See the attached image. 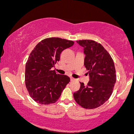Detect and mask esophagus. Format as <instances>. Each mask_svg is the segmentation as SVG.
I'll list each match as a JSON object with an SVG mask.
<instances>
[{"instance_id":"esophagus-1","label":"esophagus","mask_w":134,"mask_h":134,"mask_svg":"<svg viewBox=\"0 0 134 134\" xmlns=\"http://www.w3.org/2000/svg\"><path fill=\"white\" fill-rule=\"evenodd\" d=\"M75 79L73 78V77H70V80H71V81H74V80H75Z\"/></svg>"}]
</instances>
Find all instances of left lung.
I'll use <instances>...</instances> for the list:
<instances>
[{
  "instance_id": "1",
  "label": "left lung",
  "mask_w": 134,
  "mask_h": 134,
  "mask_svg": "<svg viewBox=\"0 0 134 134\" xmlns=\"http://www.w3.org/2000/svg\"><path fill=\"white\" fill-rule=\"evenodd\" d=\"M84 49V65L90 80L73 93L76 102L83 108L94 109L105 103L113 93L116 82L114 63L103 46L91 40L76 41Z\"/></svg>"
}]
</instances>
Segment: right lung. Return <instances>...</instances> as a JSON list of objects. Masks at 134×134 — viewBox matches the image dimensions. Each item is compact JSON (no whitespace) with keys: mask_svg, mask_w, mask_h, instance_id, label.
Wrapping results in <instances>:
<instances>
[{"mask_svg":"<svg viewBox=\"0 0 134 134\" xmlns=\"http://www.w3.org/2000/svg\"><path fill=\"white\" fill-rule=\"evenodd\" d=\"M74 43L58 37L47 38L39 42L30 53L25 66V85L37 103H55L70 81L69 76L56 73L52 68L59 61L62 51Z\"/></svg>","mask_w":134,"mask_h":134,"instance_id":"obj_1","label":"right lung"}]
</instances>
